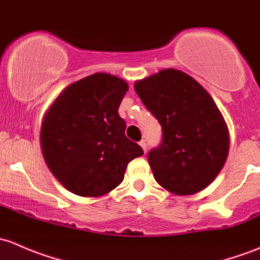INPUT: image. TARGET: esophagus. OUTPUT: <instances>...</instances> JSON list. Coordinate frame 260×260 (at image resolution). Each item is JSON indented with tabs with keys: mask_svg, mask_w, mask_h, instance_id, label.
<instances>
[{
	"mask_svg": "<svg viewBox=\"0 0 260 260\" xmlns=\"http://www.w3.org/2000/svg\"><path fill=\"white\" fill-rule=\"evenodd\" d=\"M139 145H140V146H141V148H143V150H144V151H145V152H146V141H145V140H141V141H140V143H139Z\"/></svg>",
	"mask_w": 260,
	"mask_h": 260,
	"instance_id": "esophagus-1",
	"label": "esophagus"
}]
</instances>
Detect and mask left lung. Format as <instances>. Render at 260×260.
<instances>
[{
  "mask_svg": "<svg viewBox=\"0 0 260 260\" xmlns=\"http://www.w3.org/2000/svg\"><path fill=\"white\" fill-rule=\"evenodd\" d=\"M134 89L162 127L161 145L148 155L155 180L176 195L210 185L228 157L229 130L208 91L175 69L139 80Z\"/></svg>",
  "mask_w": 260,
  "mask_h": 260,
  "instance_id": "left-lung-1",
  "label": "left lung"
}]
</instances>
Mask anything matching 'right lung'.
<instances>
[{
    "instance_id": "1",
    "label": "right lung",
    "mask_w": 260,
    "mask_h": 260,
    "mask_svg": "<svg viewBox=\"0 0 260 260\" xmlns=\"http://www.w3.org/2000/svg\"><path fill=\"white\" fill-rule=\"evenodd\" d=\"M126 81L96 72L61 91L45 112L41 150L61 185L80 197L98 198L124 180L127 164L144 154L125 136L119 106Z\"/></svg>"
}]
</instances>
